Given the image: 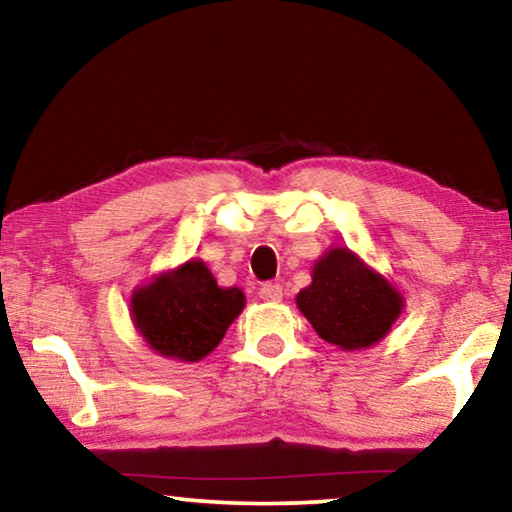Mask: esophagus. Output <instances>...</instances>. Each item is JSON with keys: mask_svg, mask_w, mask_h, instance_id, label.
Instances as JSON below:
<instances>
[{"mask_svg": "<svg viewBox=\"0 0 512 512\" xmlns=\"http://www.w3.org/2000/svg\"><path fill=\"white\" fill-rule=\"evenodd\" d=\"M259 298L266 302H280L282 300V287L277 282H266L259 289Z\"/></svg>", "mask_w": 512, "mask_h": 512, "instance_id": "1", "label": "esophagus"}]
</instances>
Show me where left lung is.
<instances>
[{
    "label": "left lung",
    "instance_id": "obj_1",
    "mask_svg": "<svg viewBox=\"0 0 512 512\" xmlns=\"http://www.w3.org/2000/svg\"><path fill=\"white\" fill-rule=\"evenodd\" d=\"M296 305L320 339L352 352L391 332L404 298L350 248H329L314 264L311 284L298 293Z\"/></svg>",
    "mask_w": 512,
    "mask_h": 512
}]
</instances>
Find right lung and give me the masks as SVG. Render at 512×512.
Returning a JSON list of instances; mask_svg holds the SVG:
<instances>
[{
	"label": "right lung",
	"instance_id": "1",
	"mask_svg": "<svg viewBox=\"0 0 512 512\" xmlns=\"http://www.w3.org/2000/svg\"><path fill=\"white\" fill-rule=\"evenodd\" d=\"M244 305V291L221 289L201 259H189L135 289L131 316L151 350L178 361H201L221 343Z\"/></svg>",
	"mask_w": 512,
	"mask_h": 512
}]
</instances>
